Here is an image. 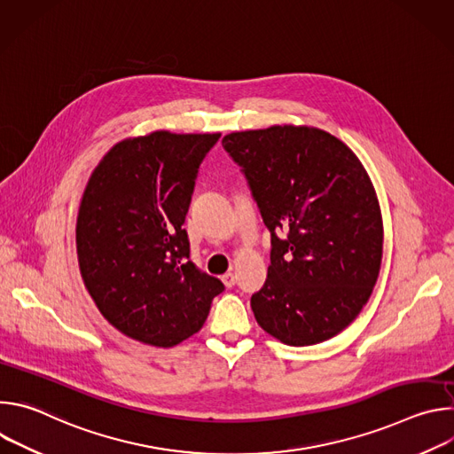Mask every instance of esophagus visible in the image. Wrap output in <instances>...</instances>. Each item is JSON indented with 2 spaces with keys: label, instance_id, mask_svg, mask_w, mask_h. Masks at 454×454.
<instances>
[{
  "label": "esophagus",
  "instance_id": "obj_1",
  "mask_svg": "<svg viewBox=\"0 0 454 454\" xmlns=\"http://www.w3.org/2000/svg\"><path fill=\"white\" fill-rule=\"evenodd\" d=\"M221 280H223V284H224L228 289L235 286V275H233V273H224Z\"/></svg>",
  "mask_w": 454,
  "mask_h": 454
}]
</instances>
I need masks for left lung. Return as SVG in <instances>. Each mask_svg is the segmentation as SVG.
I'll return each instance as SVG.
<instances>
[{"label": "left lung", "mask_w": 454, "mask_h": 454, "mask_svg": "<svg viewBox=\"0 0 454 454\" xmlns=\"http://www.w3.org/2000/svg\"><path fill=\"white\" fill-rule=\"evenodd\" d=\"M223 147L240 167L271 233V264L253 314L291 347L327 341L368 301L382 256V219L357 156L316 127L231 133Z\"/></svg>", "instance_id": "1"}]
</instances>
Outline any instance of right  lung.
I'll use <instances>...</instances> for the list:
<instances>
[{"label": "right lung", "instance_id": "right-lung-1", "mask_svg": "<svg viewBox=\"0 0 454 454\" xmlns=\"http://www.w3.org/2000/svg\"><path fill=\"white\" fill-rule=\"evenodd\" d=\"M221 135L116 144L93 170L77 217L84 284L121 334L174 347L196 334L224 284L190 261L183 228L200 167Z\"/></svg>", "mask_w": 454, "mask_h": 454}]
</instances>
